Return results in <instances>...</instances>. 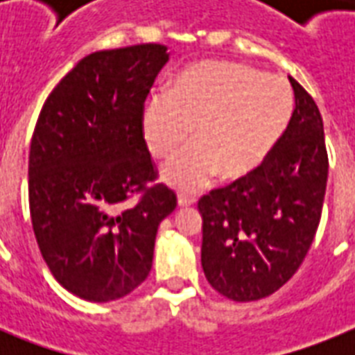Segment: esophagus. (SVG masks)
I'll return each mask as SVG.
<instances>
[{
    "instance_id": "obj_1",
    "label": "esophagus",
    "mask_w": 355,
    "mask_h": 355,
    "mask_svg": "<svg viewBox=\"0 0 355 355\" xmlns=\"http://www.w3.org/2000/svg\"><path fill=\"white\" fill-rule=\"evenodd\" d=\"M195 205V197H189V195H178V206H191Z\"/></svg>"
}]
</instances>
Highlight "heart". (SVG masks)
<instances>
[{"mask_svg":"<svg viewBox=\"0 0 355 355\" xmlns=\"http://www.w3.org/2000/svg\"><path fill=\"white\" fill-rule=\"evenodd\" d=\"M295 99L278 75L245 64L205 60L177 75L171 92L149 94L141 132L156 158L171 156L191 136L197 144L162 167L180 191H197L221 173L234 180L258 169L286 132Z\"/></svg>","mask_w":355,"mask_h":355,"instance_id":"b5f03b06","label":"heart"}]
</instances>
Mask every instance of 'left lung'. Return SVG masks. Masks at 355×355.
<instances>
[{
  "label": "left lung",
  "mask_w": 355,
  "mask_h": 355,
  "mask_svg": "<svg viewBox=\"0 0 355 355\" xmlns=\"http://www.w3.org/2000/svg\"><path fill=\"white\" fill-rule=\"evenodd\" d=\"M295 108L267 160L200 197L206 280L236 302L278 291L298 270L319 227L328 180L322 118L313 97L289 77Z\"/></svg>",
  "instance_id": "8db88e82"
}]
</instances>
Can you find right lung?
<instances>
[{"instance_id": "right-lung-1", "label": "right lung", "mask_w": 355, "mask_h": 355, "mask_svg": "<svg viewBox=\"0 0 355 355\" xmlns=\"http://www.w3.org/2000/svg\"><path fill=\"white\" fill-rule=\"evenodd\" d=\"M167 60L160 44L92 53L53 88L36 121V243L58 284L90 302L123 298L149 276L158 225L177 208V195L155 184L141 132V107ZM134 193L139 202L123 209Z\"/></svg>"}]
</instances>
